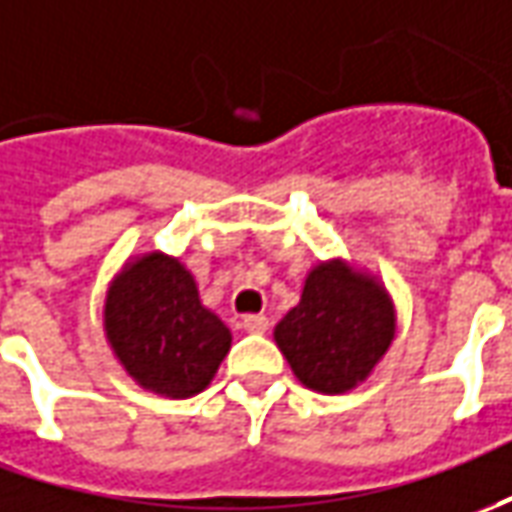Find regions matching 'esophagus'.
Listing matches in <instances>:
<instances>
[{
  "mask_svg": "<svg viewBox=\"0 0 512 512\" xmlns=\"http://www.w3.org/2000/svg\"><path fill=\"white\" fill-rule=\"evenodd\" d=\"M269 325H271L269 316H263V314L243 316V330H249V333H266Z\"/></svg>",
  "mask_w": 512,
  "mask_h": 512,
  "instance_id": "obj_1",
  "label": "esophagus"
}]
</instances>
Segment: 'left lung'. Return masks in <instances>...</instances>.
Wrapping results in <instances>:
<instances>
[{
	"mask_svg": "<svg viewBox=\"0 0 512 512\" xmlns=\"http://www.w3.org/2000/svg\"><path fill=\"white\" fill-rule=\"evenodd\" d=\"M395 333L387 294L342 263L316 266L297 308L274 328L294 375L316 392H347L387 353Z\"/></svg>",
	"mask_w": 512,
	"mask_h": 512,
	"instance_id": "obj_1",
	"label": "left lung"
}]
</instances>
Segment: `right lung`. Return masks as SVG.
I'll return each instance as SVG.
<instances>
[{
  "label": "right lung",
  "mask_w": 512,
  "mask_h": 512,
  "mask_svg": "<svg viewBox=\"0 0 512 512\" xmlns=\"http://www.w3.org/2000/svg\"><path fill=\"white\" fill-rule=\"evenodd\" d=\"M106 333L123 367L151 392L190 398L212 381L229 350V328L198 300L179 260L148 255L114 280Z\"/></svg>",
  "instance_id": "1"
}]
</instances>
